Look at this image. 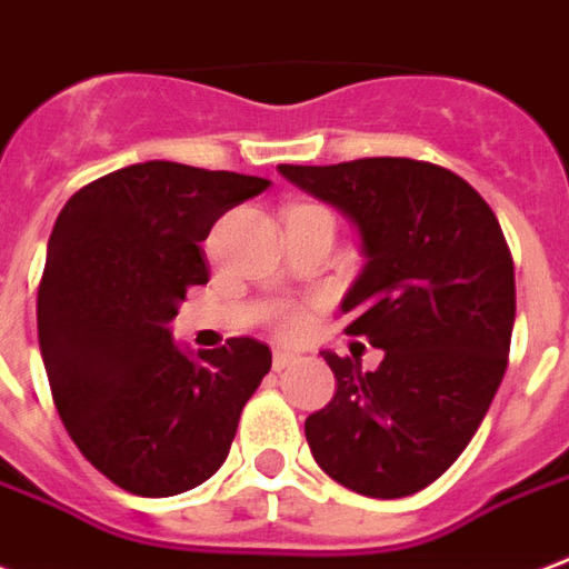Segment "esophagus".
<instances>
[{
    "mask_svg": "<svg viewBox=\"0 0 569 569\" xmlns=\"http://www.w3.org/2000/svg\"><path fill=\"white\" fill-rule=\"evenodd\" d=\"M271 363H274V370H286V367L298 363V355L289 352V349H274V358H271Z\"/></svg>",
    "mask_w": 569,
    "mask_h": 569,
    "instance_id": "obj_1",
    "label": "esophagus"
}]
</instances>
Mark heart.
I'll return each instance as SVG.
<instances>
[{
	"mask_svg": "<svg viewBox=\"0 0 569 569\" xmlns=\"http://www.w3.org/2000/svg\"><path fill=\"white\" fill-rule=\"evenodd\" d=\"M307 322V316H303L301 307H283L280 313H277V331L280 333H298Z\"/></svg>",
	"mask_w": 569,
	"mask_h": 569,
	"instance_id": "heart-1",
	"label": "heart"
}]
</instances>
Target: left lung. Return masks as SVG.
<instances>
[{
    "instance_id": "obj_1",
    "label": "left lung",
    "mask_w": 569,
    "mask_h": 569,
    "mask_svg": "<svg viewBox=\"0 0 569 569\" xmlns=\"http://www.w3.org/2000/svg\"><path fill=\"white\" fill-rule=\"evenodd\" d=\"M277 169L361 232L346 333L385 349L372 372L325 352L337 393L303 423L307 445L352 492L415 496L457 462L505 379L516 319L505 232L466 179L427 160Z\"/></svg>"
}]
</instances>
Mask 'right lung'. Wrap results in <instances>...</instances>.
<instances>
[{
	"instance_id": "add662e5",
	"label": "right lung",
	"mask_w": 569,
	"mask_h": 569,
	"mask_svg": "<svg viewBox=\"0 0 569 569\" xmlns=\"http://www.w3.org/2000/svg\"><path fill=\"white\" fill-rule=\"evenodd\" d=\"M271 181L146 160L64 202L38 286V342L80 453L112 483L167 498L223 466L238 418L271 370L250 337L190 358L172 342L190 286L208 283L217 217Z\"/></svg>"
}]
</instances>
